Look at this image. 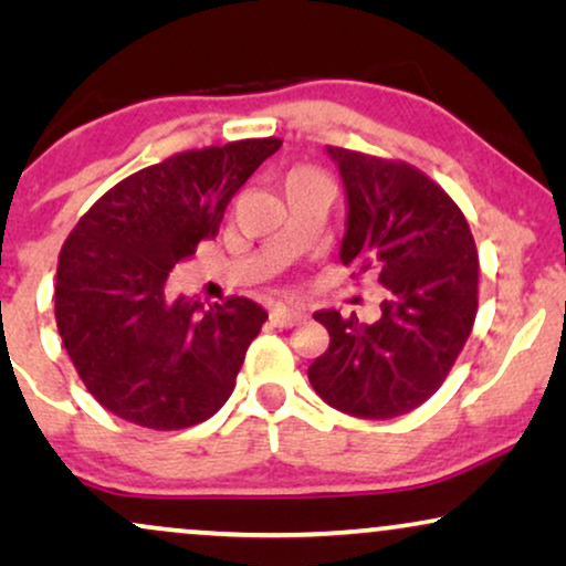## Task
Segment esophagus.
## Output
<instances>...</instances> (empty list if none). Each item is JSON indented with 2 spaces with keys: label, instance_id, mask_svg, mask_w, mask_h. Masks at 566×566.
Wrapping results in <instances>:
<instances>
[{
  "label": "esophagus",
  "instance_id": "esophagus-1",
  "mask_svg": "<svg viewBox=\"0 0 566 566\" xmlns=\"http://www.w3.org/2000/svg\"><path fill=\"white\" fill-rule=\"evenodd\" d=\"M301 319H304V312L293 306H275L273 312H270V322H273L275 327H293V324H298Z\"/></svg>",
  "mask_w": 566,
  "mask_h": 566
}]
</instances>
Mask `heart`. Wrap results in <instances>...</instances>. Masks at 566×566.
<instances>
[{
	"instance_id": "obj_1",
	"label": "heart",
	"mask_w": 566,
	"mask_h": 566,
	"mask_svg": "<svg viewBox=\"0 0 566 566\" xmlns=\"http://www.w3.org/2000/svg\"><path fill=\"white\" fill-rule=\"evenodd\" d=\"M314 177H319V175L314 172V169L298 167V169H291L289 177H285V185H291V182H301V180H314Z\"/></svg>"
}]
</instances>
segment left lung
<instances>
[{
  "label": "left lung",
  "instance_id": "8db88e82",
  "mask_svg": "<svg viewBox=\"0 0 566 566\" xmlns=\"http://www.w3.org/2000/svg\"><path fill=\"white\" fill-rule=\"evenodd\" d=\"M345 185L343 265L376 273L381 316L335 308L314 319L329 347L308 366L314 391L339 412L389 420L440 389L474 327L479 260L461 208L405 161L327 146Z\"/></svg>",
  "mask_w": 566,
  "mask_h": 566
}]
</instances>
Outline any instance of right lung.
Segmentation results:
<instances>
[{"label":"right lung","mask_w":566,"mask_h":566,"mask_svg":"<svg viewBox=\"0 0 566 566\" xmlns=\"http://www.w3.org/2000/svg\"><path fill=\"white\" fill-rule=\"evenodd\" d=\"M281 138L175 154L107 190L56 270L59 335L87 391L142 428L182 430L231 397L268 319L250 298L203 306L167 291L175 265L219 234L223 211Z\"/></svg>","instance_id":"1"}]
</instances>
